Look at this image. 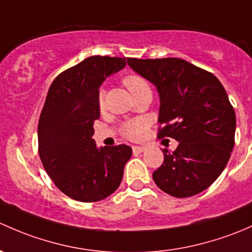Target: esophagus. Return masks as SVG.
Wrapping results in <instances>:
<instances>
[{"instance_id": "obj_1", "label": "esophagus", "mask_w": 252, "mask_h": 252, "mask_svg": "<svg viewBox=\"0 0 252 252\" xmlns=\"http://www.w3.org/2000/svg\"><path fill=\"white\" fill-rule=\"evenodd\" d=\"M145 148L144 147H139V145H134L132 147V150H133V154H139V153L144 152Z\"/></svg>"}]
</instances>
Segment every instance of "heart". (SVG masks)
<instances>
[{
	"label": "heart",
	"instance_id": "obj_1",
	"mask_svg": "<svg viewBox=\"0 0 252 252\" xmlns=\"http://www.w3.org/2000/svg\"><path fill=\"white\" fill-rule=\"evenodd\" d=\"M123 82L133 97H136L145 88H149V84L147 82V80L138 74L126 75L123 79ZM98 104H99V108H103V105H104V90H99V92H98ZM147 126L148 123L144 119H134V120L127 121L121 126V133L129 141H138L144 136Z\"/></svg>",
	"mask_w": 252,
	"mask_h": 252
}]
</instances>
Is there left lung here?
Listing matches in <instances>:
<instances>
[{
    "instance_id": "1",
    "label": "left lung",
    "mask_w": 252,
    "mask_h": 252,
    "mask_svg": "<svg viewBox=\"0 0 252 252\" xmlns=\"http://www.w3.org/2000/svg\"><path fill=\"white\" fill-rule=\"evenodd\" d=\"M134 71L158 88L160 111L158 138L178 141L164 152L153 172L161 190L188 198L209 188L224 170L235 137V113L220 80L180 58H127Z\"/></svg>"
}]
</instances>
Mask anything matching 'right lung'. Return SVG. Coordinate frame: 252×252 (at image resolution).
<instances>
[{
    "instance_id": "1",
    "label": "right lung",
    "mask_w": 252,
    "mask_h": 252,
    "mask_svg": "<svg viewBox=\"0 0 252 252\" xmlns=\"http://www.w3.org/2000/svg\"><path fill=\"white\" fill-rule=\"evenodd\" d=\"M126 65V58L93 56L64 70L52 82L38 120V155L59 190L93 203L120 186L132 155L126 144L98 149L92 138L99 119L102 82Z\"/></svg>"
}]
</instances>
